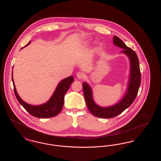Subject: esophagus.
Instances as JSON below:
<instances>
[{
    "instance_id": "esophagus-1",
    "label": "esophagus",
    "mask_w": 161,
    "mask_h": 161,
    "mask_svg": "<svg viewBox=\"0 0 161 161\" xmlns=\"http://www.w3.org/2000/svg\"><path fill=\"white\" fill-rule=\"evenodd\" d=\"M77 77L79 79H82L84 77V74L82 73V72H78L77 74Z\"/></svg>"
}]
</instances>
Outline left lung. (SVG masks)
Here are the masks:
<instances>
[{
    "label": "left lung",
    "mask_w": 161,
    "mask_h": 161,
    "mask_svg": "<svg viewBox=\"0 0 161 161\" xmlns=\"http://www.w3.org/2000/svg\"><path fill=\"white\" fill-rule=\"evenodd\" d=\"M113 42L115 46L122 48L121 53L125 54L130 61V73L127 91L122 99L113 106L101 107L95 102L91 87L87 83H83L84 98L87 106L92 115L101 118H111L121 114L130 106L135 100L141 84V72L138 56L135 52L126 46L117 36H114Z\"/></svg>",
    "instance_id": "left-lung-1"
}]
</instances>
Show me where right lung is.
Here are the masks:
<instances>
[{
  "mask_svg": "<svg viewBox=\"0 0 161 161\" xmlns=\"http://www.w3.org/2000/svg\"><path fill=\"white\" fill-rule=\"evenodd\" d=\"M30 43L31 42H30L25 46H28ZM24 47L22 49H23ZM74 80V79L73 76H70L63 79L57 85L49 100L43 104L34 106L25 102L18 95L15 89L12 72V81L14 86V91L18 101L28 113L39 118H51L58 115L61 112L64 104V97L68 92L70 84Z\"/></svg>",
  "mask_w": 161,
  "mask_h": 161,
  "instance_id": "add662e5",
  "label": "right lung"
}]
</instances>
